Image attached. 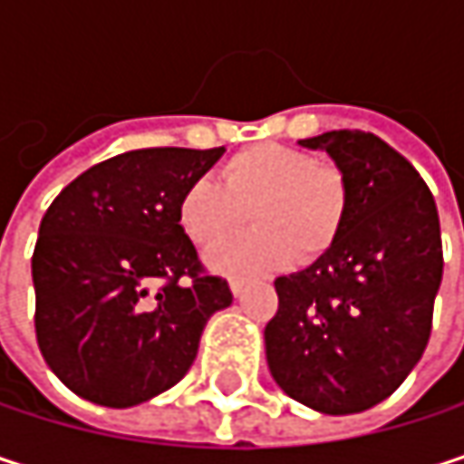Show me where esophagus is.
<instances>
[{"label":"esophagus","mask_w":464,"mask_h":464,"mask_svg":"<svg viewBox=\"0 0 464 464\" xmlns=\"http://www.w3.org/2000/svg\"><path fill=\"white\" fill-rule=\"evenodd\" d=\"M228 285H231L233 295H241V290H244L246 279H244V276H231V279H228Z\"/></svg>","instance_id":"34e87169"}]
</instances>
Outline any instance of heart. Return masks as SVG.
I'll use <instances>...</instances> for the list:
<instances>
[{
  "label": "heart",
  "instance_id": "1",
  "mask_svg": "<svg viewBox=\"0 0 464 464\" xmlns=\"http://www.w3.org/2000/svg\"><path fill=\"white\" fill-rule=\"evenodd\" d=\"M349 177L333 160H317L309 150L260 141L220 166V182L198 177L177 201V220L201 249H218L246 220L244 233L212 255L220 271L282 268L293 260L314 263L338 241L349 212Z\"/></svg>",
  "mask_w": 464,
  "mask_h": 464
}]
</instances>
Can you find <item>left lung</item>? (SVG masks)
<instances>
[{
    "label": "left lung",
    "mask_w": 464,
    "mask_h": 464,
    "mask_svg": "<svg viewBox=\"0 0 464 464\" xmlns=\"http://www.w3.org/2000/svg\"><path fill=\"white\" fill-rule=\"evenodd\" d=\"M301 144L330 152L352 196L338 241L274 282L266 357L293 401L357 414L403 384L430 341L443 276L438 209L417 169L376 134L341 129Z\"/></svg>",
    "instance_id": "8db88e82"
}]
</instances>
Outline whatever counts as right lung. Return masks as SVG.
Wrapping results in <instances>:
<instances>
[{
	"label": "right lung",
	"instance_id": "right-lung-1",
	"mask_svg": "<svg viewBox=\"0 0 464 464\" xmlns=\"http://www.w3.org/2000/svg\"><path fill=\"white\" fill-rule=\"evenodd\" d=\"M226 147H144L72 179L32 255L34 330L50 371L80 398L129 409L174 387L209 317L231 306L177 220L188 182Z\"/></svg>",
	"mask_w": 464,
	"mask_h": 464
}]
</instances>
